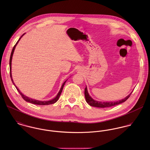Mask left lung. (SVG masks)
Returning <instances> with one entry per match:
<instances>
[{
	"instance_id": "left-lung-1",
	"label": "left lung",
	"mask_w": 150,
	"mask_h": 150,
	"mask_svg": "<svg viewBox=\"0 0 150 150\" xmlns=\"http://www.w3.org/2000/svg\"><path fill=\"white\" fill-rule=\"evenodd\" d=\"M132 93V92L128 96H127L125 98H124V99L120 100L119 101H117V102H98V101H96L95 100H93L89 95L88 91H87V88L86 86L85 88V92H84V94H85V97H86V102L91 106H93V107H100V108H105V107H112V106H114L116 105H118L119 104H121L124 102H125L130 97L131 93Z\"/></svg>"
}]
</instances>
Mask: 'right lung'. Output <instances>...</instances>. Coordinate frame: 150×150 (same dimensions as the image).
<instances>
[{
	"label": "right lung",
	"instance_id": "right-lung-1",
	"mask_svg": "<svg viewBox=\"0 0 150 150\" xmlns=\"http://www.w3.org/2000/svg\"><path fill=\"white\" fill-rule=\"evenodd\" d=\"M24 34H25V33H24ZM24 34H23L22 36H23ZM22 36L20 38V39L18 40V42L16 43V44L14 45V46L13 47V48L12 51H11V55H10V74L11 80V81H12L13 84L15 86L16 89H17V91H18V92L20 93V94L21 95L22 98L26 102H29V103H33V104H35V105H51V104L55 103L57 102V101L58 100V99H59V96H60V95H61V93H62V89H63V88H64V84H65L66 81H64V84H62V87H61V88L59 92H58L57 96L54 99H52L51 100H48V101H39V100L32 99H31V98H28V97H27V96L23 95L22 93L20 91V90L18 89V88L16 86L15 84L14 83V81H13V79H12V77H11V60H12V57H13V52H14V49H15V48H16V45L17 44V43H18V42H19V40H20V39L21 38Z\"/></svg>",
	"mask_w": 150,
	"mask_h": 150
}]
</instances>
